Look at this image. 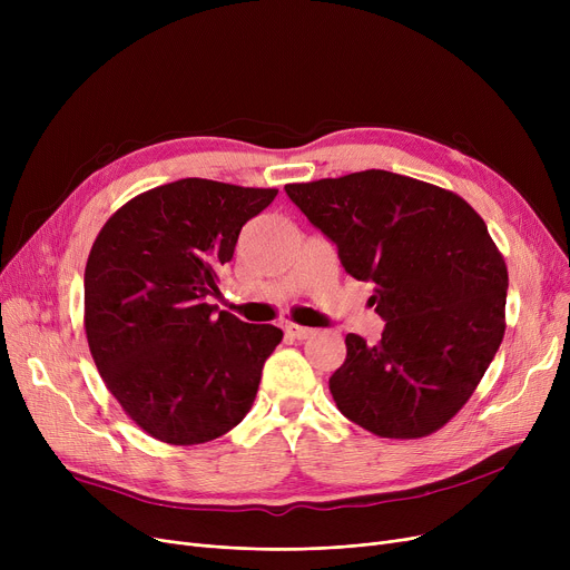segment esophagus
Instances as JSON below:
<instances>
[{
	"label": "esophagus",
	"instance_id": "34e87169",
	"mask_svg": "<svg viewBox=\"0 0 570 570\" xmlns=\"http://www.w3.org/2000/svg\"><path fill=\"white\" fill-rule=\"evenodd\" d=\"M286 335H288L291 340H309L312 335H316V331H312V327H303V325L288 323V325H286Z\"/></svg>",
	"mask_w": 570,
	"mask_h": 570
}]
</instances>
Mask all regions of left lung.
Returning a JSON list of instances; mask_svg holds the SVG:
<instances>
[{"instance_id":"left-lung-1","label":"left lung","mask_w":570,"mask_h":570,"mask_svg":"<svg viewBox=\"0 0 570 570\" xmlns=\"http://www.w3.org/2000/svg\"><path fill=\"white\" fill-rule=\"evenodd\" d=\"M333 239L346 273L374 284L379 344L346 335L337 409L383 439H421L469 402L505 333V261L458 194L387 170L286 185Z\"/></svg>"}]
</instances>
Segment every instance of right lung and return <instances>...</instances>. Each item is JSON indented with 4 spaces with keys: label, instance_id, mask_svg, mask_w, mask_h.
I'll return each mask as SVG.
<instances>
[{
    "label": "right lung",
    "instance_id": "right-lung-1",
    "mask_svg": "<svg viewBox=\"0 0 570 570\" xmlns=\"http://www.w3.org/2000/svg\"><path fill=\"white\" fill-rule=\"evenodd\" d=\"M277 189L187 177L138 194L99 230L85 265V335L112 397L164 443L196 445L249 413L282 342L205 297L243 226Z\"/></svg>",
    "mask_w": 570,
    "mask_h": 570
}]
</instances>
